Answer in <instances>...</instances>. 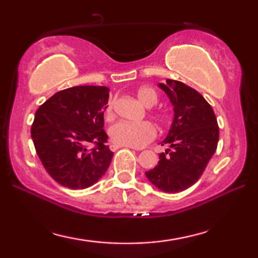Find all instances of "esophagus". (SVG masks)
Instances as JSON below:
<instances>
[{"label": "esophagus", "mask_w": 258, "mask_h": 258, "mask_svg": "<svg viewBox=\"0 0 258 258\" xmlns=\"http://www.w3.org/2000/svg\"><path fill=\"white\" fill-rule=\"evenodd\" d=\"M123 146H117V144H110V149L112 151H116L117 149H119V148H122ZM132 148V147H130ZM132 149H135V148H132Z\"/></svg>", "instance_id": "1"}]
</instances>
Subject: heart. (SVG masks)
Masks as SVG:
<instances>
[{
	"label": "heart",
	"mask_w": 258,
	"mask_h": 258,
	"mask_svg": "<svg viewBox=\"0 0 258 258\" xmlns=\"http://www.w3.org/2000/svg\"><path fill=\"white\" fill-rule=\"evenodd\" d=\"M137 97L147 108L154 107L157 103L158 96L153 88L142 87L137 91ZM115 101H109L105 108V117L110 119L114 116ZM154 116L157 119H163V114L161 111H155ZM109 136L112 143L117 146L141 148L151 142L156 136V129L150 122H126L121 121L115 123L109 129Z\"/></svg>",
	"instance_id": "b5f03b06"
}]
</instances>
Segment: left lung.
<instances>
[{
    "label": "left lung",
    "instance_id": "obj_1",
    "mask_svg": "<svg viewBox=\"0 0 258 258\" xmlns=\"http://www.w3.org/2000/svg\"><path fill=\"white\" fill-rule=\"evenodd\" d=\"M158 87L174 107V121L162 142L170 148L146 176L162 191L179 192L199 181L216 151L217 118L206 98L183 82L167 80Z\"/></svg>",
    "mask_w": 258,
    "mask_h": 258
}]
</instances>
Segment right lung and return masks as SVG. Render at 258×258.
Masks as SVG:
<instances>
[{"label": "right lung", "mask_w": 258, "mask_h": 258, "mask_svg": "<svg viewBox=\"0 0 258 258\" xmlns=\"http://www.w3.org/2000/svg\"><path fill=\"white\" fill-rule=\"evenodd\" d=\"M108 98L107 87L79 86L58 91L37 109L31 139L44 169L58 184L86 189L110 165L114 153L103 129Z\"/></svg>", "instance_id": "1"}]
</instances>
